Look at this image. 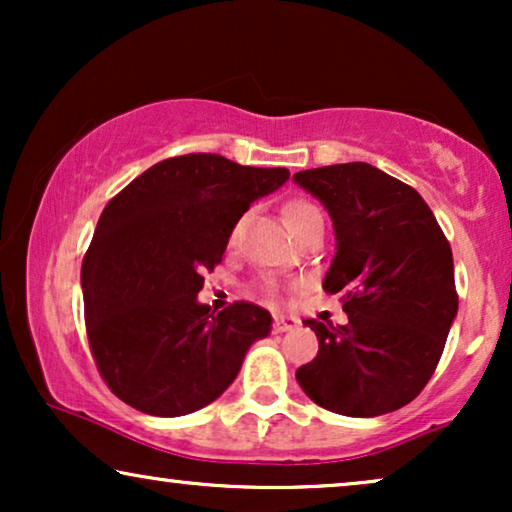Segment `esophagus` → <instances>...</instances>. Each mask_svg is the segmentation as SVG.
Returning a JSON list of instances; mask_svg holds the SVG:
<instances>
[{
    "mask_svg": "<svg viewBox=\"0 0 512 512\" xmlns=\"http://www.w3.org/2000/svg\"><path fill=\"white\" fill-rule=\"evenodd\" d=\"M300 326V319L291 317V314H275V321H272V328H275L277 333H286V331H293V328Z\"/></svg>",
    "mask_w": 512,
    "mask_h": 512,
    "instance_id": "esophagus-1",
    "label": "esophagus"
}]
</instances>
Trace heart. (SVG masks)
<instances>
[{"instance_id": "obj_1", "label": "heart", "mask_w": 512, "mask_h": 512, "mask_svg": "<svg viewBox=\"0 0 512 512\" xmlns=\"http://www.w3.org/2000/svg\"><path fill=\"white\" fill-rule=\"evenodd\" d=\"M314 214H319V209L314 207L312 202H305V200H293L284 207V221H286V226H289V230L296 228L298 223H303L305 219H310V216H314ZM237 228H240V223L233 228V237L237 235Z\"/></svg>"}]
</instances>
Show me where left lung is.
<instances>
[{"instance_id":"1","label":"left lung","mask_w":512,"mask_h":512,"mask_svg":"<svg viewBox=\"0 0 512 512\" xmlns=\"http://www.w3.org/2000/svg\"><path fill=\"white\" fill-rule=\"evenodd\" d=\"M333 219L324 291L340 293L345 326L307 319L319 352L296 380L321 408L377 417L408 405L431 380L457 317L454 261L415 188L368 163L293 174Z\"/></svg>"}]
</instances>
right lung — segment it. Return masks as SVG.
I'll return each instance as SVG.
<instances>
[{"instance_id":"right-lung-1","label":"right lung","mask_w":512,"mask_h":512,"mask_svg":"<svg viewBox=\"0 0 512 512\" xmlns=\"http://www.w3.org/2000/svg\"><path fill=\"white\" fill-rule=\"evenodd\" d=\"M286 167L216 153L160 160L109 200L81 265L86 331L107 387L156 417L205 408L272 328L268 310L198 303L251 202L277 191Z\"/></svg>"}]
</instances>
